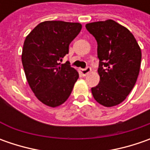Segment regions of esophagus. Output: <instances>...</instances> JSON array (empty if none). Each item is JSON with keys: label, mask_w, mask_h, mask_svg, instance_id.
<instances>
[{"label": "esophagus", "mask_w": 150, "mask_h": 150, "mask_svg": "<svg viewBox=\"0 0 150 150\" xmlns=\"http://www.w3.org/2000/svg\"><path fill=\"white\" fill-rule=\"evenodd\" d=\"M79 72H80V73L83 75V76H86V75H88V73H90L91 72V68H90L89 67H86L85 69H79Z\"/></svg>", "instance_id": "esophagus-1"}]
</instances>
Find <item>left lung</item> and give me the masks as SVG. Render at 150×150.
Here are the masks:
<instances>
[{
    "instance_id": "8db88e82",
    "label": "left lung",
    "mask_w": 150,
    "mask_h": 150,
    "mask_svg": "<svg viewBox=\"0 0 150 150\" xmlns=\"http://www.w3.org/2000/svg\"><path fill=\"white\" fill-rule=\"evenodd\" d=\"M98 42L99 83L93 96L104 107L121 103L134 87L141 64V49L134 35L113 20L86 24Z\"/></svg>"
}]
</instances>
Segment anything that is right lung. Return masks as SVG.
<instances>
[{"label":"right lung","instance_id":"1","mask_svg":"<svg viewBox=\"0 0 150 150\" xmlns=\"http://www.w3.org/2000/svg\"><path fill=\"white\" fill-rule=\"evenodd\" d=\"M82 29L78 22L46 21L26 36L21 62L32 91L43 104L56 108L65 103L77 82L78 72L60 62L69 44Z\"/></svg>","mask_w":150,"mask_h":150}]
</instances>
